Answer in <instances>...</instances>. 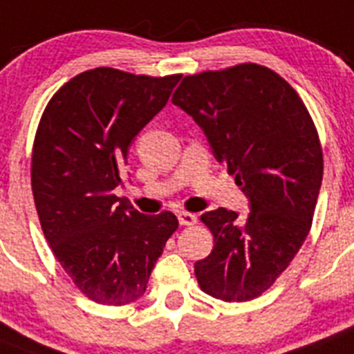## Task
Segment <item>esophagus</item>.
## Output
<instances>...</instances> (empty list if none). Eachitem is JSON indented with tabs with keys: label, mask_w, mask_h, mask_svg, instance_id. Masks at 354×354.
I'll list each match as a JSON object with an SVG mask.
<instances>
[{
	"label": "esophagus",
	"mask_w": 354,
	"mask_h": 354,
	"mask_svg": "<svg viewBox=\"0 0 354 354\" xmlns=\"http://www.w3.org/2000/svg\"><path fill=\"white\" fill-rule=\"evenodd\" d=\"M178 221H180L181 225H194L197 222V216L194 215V213L181 212L178 213Z\"/></svg>",
	"instance_id": "34e87169"
}]
</instances>
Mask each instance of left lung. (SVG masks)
Here are the masks:
<instances>
[{"label": "left lung", "mask_w": 354, "mask_h": 354, "mask_svg": "<svg viewBox=\"0 0 354 354\" xmlns=\"http://www.w3.org/2000/svg\"><path fill=\"white\" fill-rule=\"evenodd\" d=\"M173 104L203 129L250 201L245 221L225 208L201 215L215 245L194 264L199 288L216 300H254L310 231L323 180L319 133L295 88L257 63L187 75Z\"/></svg>", "instance_id": "obj_1"}]
</instances>
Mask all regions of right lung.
Wrapping results in <instances>:
<instances>
[{
  "label": "right lung",
  "instance_id": "add662e5",
  "mask_svg": "<svg viewBox=\"0 0 354 354\" xmlns=\"http://www.w3.org/2000/svg\"><path fill=\"white\" fill-rule=\"evenodd\" d=\"M181 74L86 70L44 109L31 151V190L44 236L75 288L104 305L145 295L174 213L145 215L113 194L132 139L169 100Z\"/></svg>",
  "mask_w": 354,
  "mask_h": 354
}]
</instances>
